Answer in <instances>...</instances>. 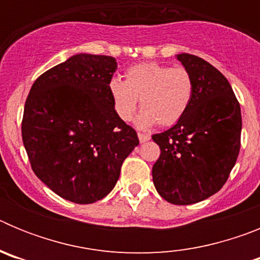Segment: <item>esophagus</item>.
<instances>
[{
    "label": "esophagus",
    "instance_id": "obj_1",
    "mask_svg": "<svg viewBox=\"0 0 260 260\" xmlns=\"http://www.w3.org/2000/svg\"><path fill=\"white\" fill-rule=\"evenodd\" d=\"M138 138H139V142H141V143H144V142L150 141V139H151L150 135L142 134V133H139V134H138Z\"/></svg>",
    "mask_w": 260,
    "mask_h": 260
}]
</instances>
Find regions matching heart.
Here are the masks:
<instances>
[{"label":"heart","instance_id":"heart-1","mask_svg":"<svg viewBox=\"0 0 260 260\" xmlns=\"http://www.w3.org/2000/svg\"><path fill=\"white\" fill-rule=\"evenodd\" d=\"M194 83L183 68H169L157 62H144L127 69L125 80L113 78L109 93L117 116L130 121L141 99L142 112L137 117L138 127L148 128L156 122L172 126L185 116L190 107Z\"/></svg>","mask_w":260,"mask_h":260}]
</instances>
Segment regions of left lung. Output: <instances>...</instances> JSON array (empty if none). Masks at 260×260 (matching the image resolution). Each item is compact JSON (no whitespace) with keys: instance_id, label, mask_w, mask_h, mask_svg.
Here are the masks:
<instances>
[{"instance_id":"left-lung-1","label":"left lung","mask_w":260,"mask_h":260,"mask_svg":"<svg viewBox=\"0 0 260 260\" xmlns=\"http://www.w3.org/2000/svg\"><path fill=\"white\" fill-rule=\"evenodd\" d=\"M194 83L185 116L169 130L152 135L160 157L152 180L172 204H194L210 198L228 180L241 147L242 117L228 79L192 54H177Z\"/></svg>"}]
</instances>
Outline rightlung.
I'll return each mask as SVG.
<instances>
[{
    "instance_id": "add662e5",
    "label": "right lung",
    "mask_w": 260,
    "mask_h": 260,
    "mask_svg": "<svg viewBox=\"0 0 260 260\" xmlns=\"http://www.w3.org/2000/svg\"><path fill=\"white\" fill-rule=\"evenodd\" d=\"M116 69L113 57L78 53L40 75L26 100L22 138L32 171L66 201L107 197L139 144L110 98Z\"/></svg>"
}]
</instances>
